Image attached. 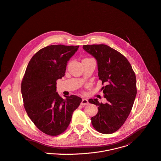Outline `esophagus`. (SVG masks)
I'll return each mask as SVG.
<instances>
[{"instance_id": "1", "label": "esophagus", "mask_w": 161, "mask_h": 161, "mask_svg": "<svg viewBox=\"0 0 161 161\" xmlns=\"http://www.w3.org/2000/svg\"><path fill=\"white\" fill-rule=\"evenodd\" d=\"M89 103H88V100L87 99H82V101H81V105H83V106H85V105H86V104H88Z\"/></svg>"}]
</instances>
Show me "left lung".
<instances>
[{"instance_id":"obj_1","label":"left lung","mask_w":161,"mask_h":161,"mask_svg":"<svg viewBox=\"0 0 161 161\" xmlns=\"http://www.w3.org/2000/svg\"><path fill=\"white\" fill-rule=\"evenodd\" d=\"M83 48L97 60L98 76L101 80L103 104L97 99L89 103L97 105L98 111L91 118L93 128L103 134H111L120 128L130 113L137 94L135 73L127 58L121 53L104 45H85Z\"/></svg>"}]
</instances>
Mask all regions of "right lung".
I'll list each match as a JSON object with an SVG mask.
<instances>
[{"label":"right lung","instance_id":"1","mask_svg":"<svg viewBox=\"0 0 161 161\" xmlns=\"http://www.w3.org/2000/svg\"><path fill=\"white\" fill-rule=\"evenodd\" d=\"M79 46L53 45L38 51L30 60L22 81L25 111L38 129L57 136L68 128L81 97L63 99L57 91V80L64 76L68 61Z\"/></svg>","mask_w":161,"mask_h":161}]
</instances>
